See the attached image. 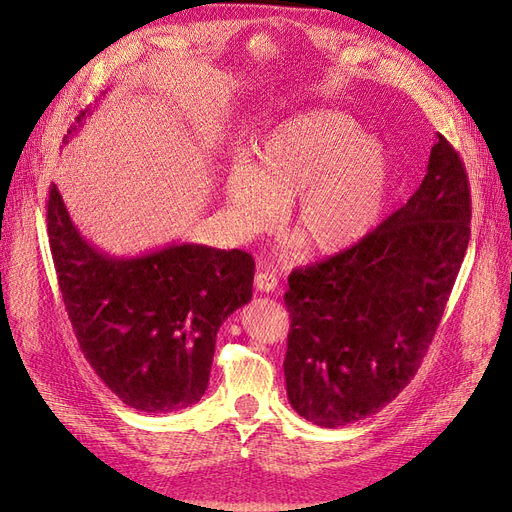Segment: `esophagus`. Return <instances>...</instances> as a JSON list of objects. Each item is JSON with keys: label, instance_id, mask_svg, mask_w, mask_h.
<instances>
[{"label": "esophagus", "instance_id": "esophagus-1", "mask_svg": "<svg viewBox=\"0 0 512 512\" xmlns=\"http://www.w3.org/2000/svg\"><path fill=\"white\" fill-rule=\"evenodd\" d=\"M277 282L280 280H277V275L271 271H258L254 277V286L260 292H273L277 288Z\"/></svg>", "mask_w": 512, "mask_h": 512}]
</instances>
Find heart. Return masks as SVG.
<instances>
[{"mask_svg": "<svg viewBox=\"0 0 512 512\" xmlns=\"http://www.w3.org/2000/svg\"><path fill=\"white\" fill-rule=\"evenodd\" d=\"M389 149L346 113L314 108L284 119L226 179L239 237L271 230L292 200L290 222L316 254H337L376 228L391 188Z\"/></svg>", "mask_w": 512, "mask_h": 512, "instance_id": "obj_1", "label": "heart"}]
</instances>
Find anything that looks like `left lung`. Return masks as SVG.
<instances>
[{"label": "left lung", "instance_id": "left-lung-1", "mask_svg": "<svg viewBox=\"0 0 512 512\" xmlns=\"http://www.w3.org/2000/svg\"><path fill=\"white\" fill-rule=\"evenodd\" d=\"M468 175L442 134L408 203L348 250L288 277L290 406L320 427L376 414L414 378L470 241Z\"/></svg>", "mask_w": 512, "mask_h": 512}]
</instances>
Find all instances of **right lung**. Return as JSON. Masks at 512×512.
I'll return each instance as SVG.
<instances>
[{
	"mask_svg": "<svg viewBox=\"0 0 512 512\" xmlns=\"http://www.w3.org/2000/svg\"><path fill=\"white\" fill-rule=\"evenodd\" d=\"M87 115L76 117L64 143ZM46 224L72 329L100 380L141 412L196 404L207 391L222 322L252 299V256L200 243L141 256L100 252L74 226L57 185Z\"/></svg>",
	"mask_w": 512,
	"mask_h": 512,
	"instance_id": "right-lung-1",
	"label": "right lung"
}]
</instances>
